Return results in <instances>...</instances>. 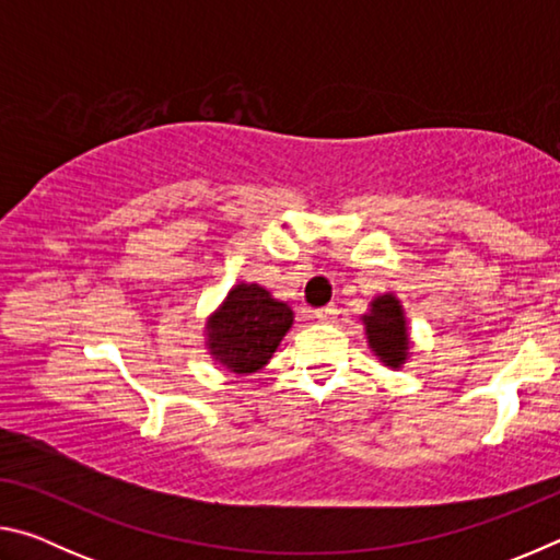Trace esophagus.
I'll use <instances>...</instances> for the list:
<instances>
[{
  "label": "esophagus",
  "mask_w": 560,
  "mask_h": 560,
  "mask_svg": "<svg viewBox=\"0 0 560 560\" xmlns=\"http://www.w3.org/2000/svg\"><path fill=\"white\" fill-rule=\"evenodd\" d=\"M336 316H338V308L336 306H326V308L314 311V318L320 320V324H334Z\"/></svg>",
  "instance_id": "esophagus-1"
}]
</instances>
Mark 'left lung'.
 Wrapping results in <instances>:
<instances>
[{
    "mask_svg": "<svg viewBox=\"0 0 560 560\" xmlns=\"http://www.w3.org/2000/svg\"><path fill=\"white\" fill-rule=\"evenodd\" d=\"M365 326V338L373 353L383 365L402 368L410 358V330H407V318L400 299L395 293H383L371 301L365 316H360Z\"/></svg>",
    "mask_w": 560,
    "mask_h": 560,
    "instance_id": "left-lung-1",
    "label": "left lung"
}]
</instances>
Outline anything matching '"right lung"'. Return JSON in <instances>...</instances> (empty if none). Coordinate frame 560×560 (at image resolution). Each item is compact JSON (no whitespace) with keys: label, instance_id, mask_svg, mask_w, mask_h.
I'll list each match as a JSON object with an SVG mask.
<instances>
[{"label":"right lung","instance_id":"right-lung-1","mask_svg":"<svg viewBox=\"0 0 560 560\" xmlns=\"http://www.w3.org/2000/svg\"><path fill=\"white\" fill-rule=\"evenodd\" d=\"M291 326L289 303L273 299L259 283H236L207 318L205 346L217 365L249 375L269 363Z\"/></svg>","mask_w":560,"mask_h":560}]
</instances>
